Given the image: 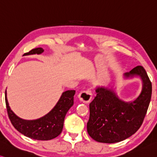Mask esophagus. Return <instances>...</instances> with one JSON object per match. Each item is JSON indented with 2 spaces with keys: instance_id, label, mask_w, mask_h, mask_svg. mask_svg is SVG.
Masks as SVG:
<instances>
[{
  "instance_id": "esophagus-1",
  "label": "esophagus",
  "mask_w": 157,
  "mask_h": 157,
  "mask_svg": "<svg viewBox=\"0 0 157 157\" xmlns=\"http://www.w3.org/2000/svg\"><path fill=\"white\" fill-rule=\"evenodd\" d=\"M93 97L92 91L90 90H87L85 91H82L78 95V98L83 103H89L90 102L91 99Z\"/></svg>"
}]
</instances>
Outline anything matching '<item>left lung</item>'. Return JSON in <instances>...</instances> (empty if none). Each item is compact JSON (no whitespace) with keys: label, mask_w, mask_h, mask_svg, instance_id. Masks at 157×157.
Instances as JSON below:
<instances>
[{"label":"left lung","mask_w":157,"mask_h":157,"mask_svg":"<svg viewBox=\"0 0 157 157\" xmlns=\"http://www.w3.org/2000/svg\"><path fill=\"white\" fill-rule=\"evenodd\" d=\"M139 76L143 90L136 100L125 102L113 90L98 88L96 97L90 103V117L87 131L99 143H119L133 135L143 124L151 100L152 87L147 74L142 66H137L125 74L126 77Z\"/></svg>","instance_id":"obj_1"}]
</instances>
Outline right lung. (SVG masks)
<instances>
[{"label": "right lung", "instance_id": "right-lung-1", "mask_svg": "<svg viewBox=\"0 0 157 157\" xmlns=\"http://www.w3.org/2000/svg\"><path fill=\"white\" fill-rule=\"evenodd\" d=\"M44 51L41 48H33L24 55L40 54ZM75 90H67L62 93L58 102L50 112L36 120L27 121L19 118L9 107L6 90V104L8 117L17 131L24 136L38 140H49L59 136L62 131L64 121L68 110L74 105Z\"/></svg>", "mask_w": 157, "mask_h": 157}]
</instances>
